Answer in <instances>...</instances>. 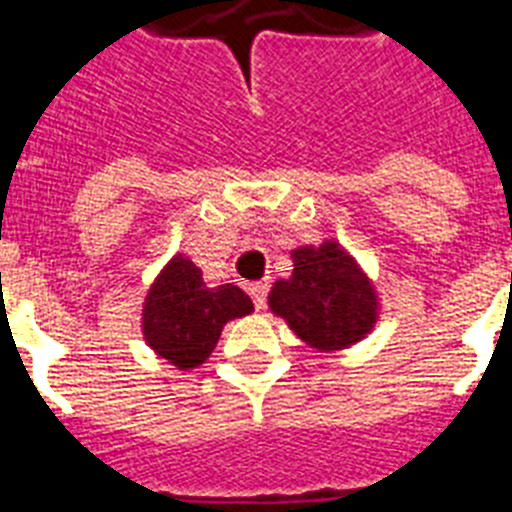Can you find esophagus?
Listing matches in <instances>:
<instances>
[{
    "mask_svg": "<svg viewBox=\"0 0 512 512\" xmlns=\"http://www.w3.org/2000/svg\"><path fill=\"white\" fill-rule=\"evenodd\" d=\"M248 295H251L256 310H264L266 307V295H269V282H256L248 287Z\"/></svg>",
    "mask_w": 512,
    "mask_h": 512,
    "instance_id": "esophagus-1",
    "label": "esophagus"
}]
</instances>
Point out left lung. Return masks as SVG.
<instances>
[{
	"label": "left lung",
	"mask_w": 512,
	"mask_h": 512,
	"mask_svg": "<svg viewBox=\"0 0 512 512\" xmlns=\"http://www.w3.org/2000/svg\"><path fill=\"white\" fill-rule=\"evenodd\" d=\"M295 271L271 287L269 307L318 351H341L374 328L377 292L336 241L292 251Z\"/></svg>",
	"instance_id": "obj_1"
}]
</instances>
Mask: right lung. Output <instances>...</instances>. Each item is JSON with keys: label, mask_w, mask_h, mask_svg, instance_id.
I'll use <instances>...</instances> for the list:
<instances>
[{"label": "right lung", "mask_w": 512, "mask_h": 512, "mask_svg": "<svg viewBox=\"0 0 512 512\" xmlns=\"http://www.w3.org/2000/svg\"><path fill=\"white\" fill-rule=\"evenodd\" d=\"M253 312L251 297L235 284L207 287L202 271L182 253L166 264L143 305V336L176 369L205 364L228 320Z\"/></svg>", "instance_id": "obj_1"}]
</instances>
